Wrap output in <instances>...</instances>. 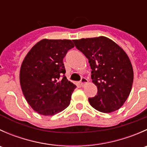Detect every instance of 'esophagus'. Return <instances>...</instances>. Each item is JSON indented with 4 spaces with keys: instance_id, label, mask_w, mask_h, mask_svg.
I'll list each match as a JSON object with an SVG mask.
<instances>
[{
    "instance_id": "obj_1",
    "label": "esophagus",
    "mask_w": 147,
    "mask_h": 147,
    "mask_svg": "<svg viewBox=\"0 0 147 147\" xmlns=\"http://www.w3.org/2000/svg\"><path fill=\"white\" fill-rule=\"evenodd\" d=\"M88 82V80H87V79H86L85 78H82V79H81V81H80V84L81 86H84V84H86V83Z\"/></svg>"
}]
</instances>
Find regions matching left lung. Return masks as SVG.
Instances as JSON below:
<instances>
[{
	"label": "left lung",
	"mask_w": 147,
	"mask_h": 147,
	"mask_svg": "<svg viewBox=\"0 0 147 147\" xmlns=\"http://www.w3.org/2000/svg\"><path fill=\"white\" fill-rule=\"evenodd\" d=\"M75 47L88 59L97 94L90 105L104 113L119 109L128 98L134 80L131 61L124 50L105 36L73 40Z\"/></svg>",
	"instance_id": "obj_1"
}]
</instances>
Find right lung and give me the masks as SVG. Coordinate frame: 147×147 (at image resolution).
<instances>
[{"instance_id": "obj_1", "label": "right lung", "mask_w": 147, "mask_h": 147, "mask_svg": "<svg viewBox=\"0 0 147 147\" xmlns=\"http://www.w3.org/2000/svg\"><path fill=\"white\" fill-rule=\"evenodd\" d=\"M74 46L70 40L42 39L22 63V92L30 106L40 115L52 116L69 106L76 85L64 75L63 58Z\"/></svg>"}]
</instances>
